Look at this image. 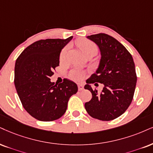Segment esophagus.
I'll list each match as a JSON object with an SVG mask.
<instances>
[{"label":"esophagus","instance_id":"1","mask_svg":"<svg viewBox=\"0 0 153 153\" xmlns=\"http://www.w3.org/2000/svg\"><path fill=\"white\" fill-rule=\"evenodd\" d=\"M78 89L79 91H82V90L84 89V86H83V84H78Z\"/></svg>","mask_w":153,"mask_h":153}]
</instances>
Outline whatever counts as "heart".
Returning <instances> with one entry per match:
<instances>
[{"label": "heart", "mask_w": 153, "mask_h": 153, "mask_svg": "<svg viewBox=\"0 0 153 153\" xmlns=\"http://www.w3.org/2000/svg\"><path fill=\"white\" fill-rule=\"evenodd\" d=\"M77 46L82 51V52L84 53V55H86V54H88L90 52H97V45L91 41L88 40L86 39H79L76 42ZM68 50V47H66L62 50L60 54L59 59L61 61H64L65 59L66 55H67V52ZM70 76L71 79L74 80H80L81 79L83 78L84 76V72L82 71L79 69H75L71 71L70 73Z\"/></svg>", "instance_id": "b5f03b06"}]
</instances>
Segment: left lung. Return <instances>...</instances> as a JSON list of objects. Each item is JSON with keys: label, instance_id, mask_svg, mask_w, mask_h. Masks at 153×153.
<instances>
[{"label": "left lung", "instance_id": "left-lung-1", "mask_svg": "<svg viewBox=\"0 0 153 153\" xmlns=\"http://www.w3.org/2000/svg\"><path fill=\"white\" fill-rule=\"evenodd\" d=\"M99 47L101 54L99 67L84 86L92 99L85 103L92 118L114 120L123 114L132 102L137 82L135 64L131 54L117 39L104 33L87 36ZM104 84L101 94L92 89L90 83Z\"/></svg>", "mask_w": 153, "mask_h": 153}]
</instances>
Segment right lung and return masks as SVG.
<instances>
[{
    "label": "right lung",
    "instance_id": "obj_1",
    "mask_svg": "<svg viewBox=\"0 0 153 153\" xmlns=\"http://www.w3.org/2000/svg\"><path fill=\"white\" fill-rule=\"evenodd\" d=\"M73 38L41 39L28 46L15 65V86L24 108L41 121H52L65 114L69 98L78 91L74 82H50L59 65L60 52Z\"/></svg>",
    "mask_w": 153,
    "mask_h": 153
}]
</instances>
